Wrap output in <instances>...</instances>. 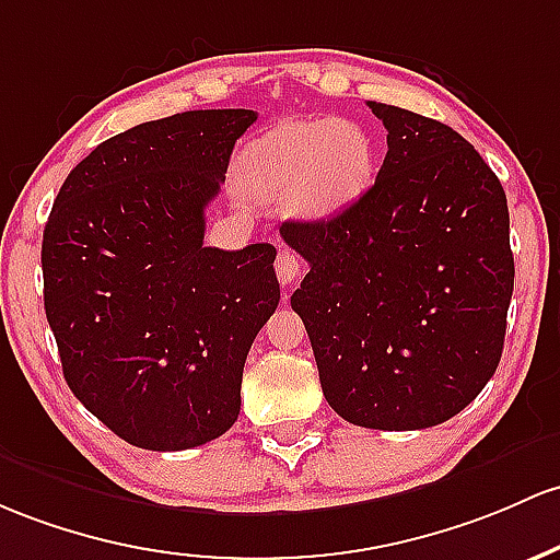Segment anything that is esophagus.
<instances>
[{
    "label": "esophagus",
    "mask_w": 560,
    "mask_h": 560,
    "mask_svg": "<svg viewBox=\"0 0 560 560\" xmlns=\"http://www.w3.org/2000/svg\"><path fill=\"white\" fill-rule=\"evenodd\" d=\"M298 273H300V257L290 249H281L279 260H276V276H279L281 284H284V287L294 284Z\"/></svg>",
    "instance_id": "1"
}]
</instances>
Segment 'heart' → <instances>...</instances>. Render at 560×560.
<instances>
[{"label":"heart","instance_id":"obj_1","mask_svg":"<svg viewBox=\"0 0 560 560\" xmlns=\"http://www.w3.org/2000/svg\"><path fill=\"white\" fill-rule=\"evenodd\" d=\"M236 175L247 194L322 218L353 205L374 175L370 132L348 119L279 121L249 140Z\"/></svg>","mask_w":560,"mask_h":560}]
</instances>
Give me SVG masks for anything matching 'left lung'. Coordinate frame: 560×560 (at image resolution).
I'll return each instance as SVG.
<instances>
[{
    "label": "left lung",
    "instance_id": "8db88e82",
    "mask_svg": "<svg viewBox=\"0 0 560 560\" xmlns=\"http://www.w3.org/2000/svg\"><path fill=\"white\" fill-rule=\"evenodd\" d=\"M370 108L388 130L374 186L335 218L281 225L311 266L292 308L342 420L422 430L459 415L500 364L515 276L508 199L452 127Z\"/></svg>",
    "mask_w": 560,
    "mask_h": 560
}]
</instances>
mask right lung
<instances>
[{
	"label": "right lung",
	"mask_w": 560,
	"mask_h": 560,
	"mask_svg": "<svg viewBox=\"0 0 560 560\" xmlns=\"http://www.w3.org/2000/svg\"><path fill=\"white\" fill-rule=\"evenodd\" d=\"M255 119L186 110L103 140L45 225V313L66 383L140 450H190L236 422L244 361L279 305L273 244L205 247V210Z\"/></svg>",
	"instance_id": "1"
}]
</instances>
